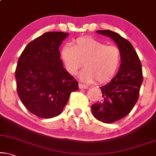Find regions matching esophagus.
<instances>
[{"label":"esophagus","instance_id":"1","mask_svg":"<svg viewBox=\"0 0 156 156\" xmlns=\"http://www.w3.org/2000/svg\"><path fill=\"white\" fill-rule=\"evenodd\" d=\"M78 86H79V88L80 89H87L88 88V86H86V85H84L83 83H80L78 84Z\"/></svg>","mask_w":156,"mask_h":156}]
</instances>
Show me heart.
<instances>
[{"instance_id":"1","label":"heart","mask_w":156,"mask_h":156,"mask_svg":"<svg viewBox=\"0 0 156 156\" xmlns=\"http://www.w3.org/2000/svg\"><path fill=\"white\" fill-rule=\"evenodd\" d=\"M61 57L66 70L76 75L83 65L86 66L80 74L86 82L105 83L111 79L119 68L121 53L115 45H106L104 43L89 37H80L74 45L67 43L61 50Z\"/></svg>"}]
</instances>
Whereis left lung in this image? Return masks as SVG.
I'll return each mask as SVG.
<instances>
[{
  "label": "left lung",
  "instance_id": "left-lung-1",
  "mask_svg": "<svg viewBox=\"0 0 156 156\" xmlns=\"http://www.w3.org/2000/svg\"><path fill=\"white\" fill-rule=\"evenodd\" d=\"M96 32L113 39L121 53L118 73L109 83L100 87L103 98L91 105L93 115L97 120L112 123L128 115L137 103L143 78L142 65L128 40L110 30Z\"/></svg>",
  "mask_w": 156,
  "mask_h": 156
}]
</instances>
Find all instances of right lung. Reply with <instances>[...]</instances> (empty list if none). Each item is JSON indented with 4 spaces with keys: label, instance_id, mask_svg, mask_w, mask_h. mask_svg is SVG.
I'll list each match as a JSON object with an SVG mask.
<instances>
[{
    "label": "right lung",
    "instance_id": "obj_1",
    "mask_svg": "<svg viewBox=\"0 0 156 156\" xmlns=\"http://www.w3.org/2000/svg\"><path fill=\"white\" fill-rule=\"evenodd\" d=\"M68 33L47 32L27 45L20 55L15 76L24 106L38 117L60 115L77 82L63 68L59 46Z\"/></svg>",
    "mask_w": 156,
    "mask_h": 156
}]
</instances>
